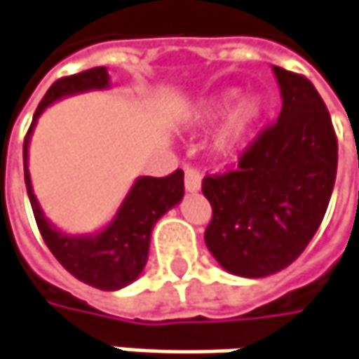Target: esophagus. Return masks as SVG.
Here are the masks:
<instances>
[{"mask_svg": "<svg viewBox=\"0 0 359 359\" xmlns=\"http://www.w3.org/2000/svg\"><path fill=\"white\" fill-rule=\"evenodd\" d=\"M184 189H187L189 193H197V191H201V172L197 168H191V166L184 168Z\"/></svg>", "mask_w": 359, "mask_h": 359, "instance_id": "1", "label": "esophagus"}]
</instances>
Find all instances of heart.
<instances>
[{
	"mask_svg": "<svg viewBox=\"0 0 359 359\" xmlns=\"http://www.w3.org/2000/svg\"><path fill=\"white\" fill-rule=\"evenodd\" d=\"M238 99V91H225L217 99H213L211 103L203 105L197 111V123L207 126L213 123L219 116H223L231 103ZM264 114L262 99L256 95L243 97L242 101L229 111V116L225 117L223 126L217 130L215 140H213V148L219 156H231L236 154L245 140L250 137L252 130L256 128V123L260 121V117Z\"/></svg>",
	"mask_w": 359,
	"mask_h": 359,
	"instance_id": "b5f03b06",
	"label": "heart"
}]
</instances>
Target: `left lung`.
I'll list each match as a JSON object with an SVG mask.
<instances>
[{
  "instance_id": "8db88e82",
  "label": "left lung",
  "mask_w": 359,
  "mask_h": 359,
  "mask_svg": "<svg viewBox=\"0 0 359 359\" xmlns=\"http://www.w3.org/2000/svg\"><path fill=\"white\" fill-rule=\"evenodd\" d=\"M283 109L238 168L203 179L213 207L205 243L223 270L264 278L292 264L323 222L337 172L325 103L301 74L272 67Z\"/></svg>"
}]
</instances>
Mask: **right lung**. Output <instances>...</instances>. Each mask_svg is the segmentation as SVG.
<instances>
[{"mask_svg":"<svg viewBox=\"0 0 359 359\" xmlns=\"http://www.w3.org/2000/svg\"><path fill=\"white\" fill-rule=\"evenodd\" d=\"M109 73L105 67H95L89 71L58 79L46 91L40 101L32 126L24 142V179L28 197L32 203L34 217L38 229L54 254V258L62 264L74 278L99 290H119L132 285L144 272L148 262L150 236L160 217L177 207L184 195V172L177 170L164 179L154 177H137L128 191L126 199L121 201L114 219L97 229L93 233H67L58 229L42 211L36 199L30 179V140L38 117L44 114L46 107L65 99V97L87 93V91H103L109 89Z\"/></svg>","mask_w":359,"mask_h":359,"instance_id":"right-lung-1","label":"right lung"}]
</instances>
